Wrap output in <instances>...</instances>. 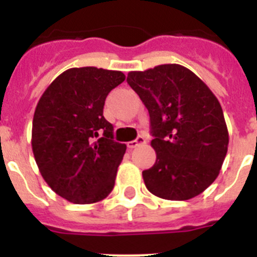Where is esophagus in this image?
I'll return each instance as SVG.
<instances>
[{
  "label": "esophagus",
  "mask_w": 257,
  "mask_h": 257,
  "mask_svg": "<svg viewBox=\"0 0 257 257\" xmlns=\"http://www.w3.org/2000/svg\"><path fill=\"white\" fill-rule=\"evenodd\" d=\"M145 143H147V139H145L144 136H138L135 140L127 143V148L134 149V148H136V147H139V145L145 144Z\"/></svg>",
  "instance_id": "obj_1"
}]
</instances>
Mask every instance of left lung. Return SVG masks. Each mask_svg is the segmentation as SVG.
I'll use <instances>...</instances> for the list:
<instances>
[{
    "label": "left lung",
    "mask_w": 257,
    "mask_h": 257,
    "mask_svg": "<svg viewBox=\"0 0 257 257\" xmlns=\"http://www.w3.org/2000/svg\"><path fill=\"white\" fill-rule=\"evenodd\" d=\"M127 83L151 117L157 160L143 171L147 189L170 201L201 194L217 178L228 152V127L216 96L179 64L130 72Z\"/></svg>",
    "instance_id": "left-lung-1"
}]
</instances>
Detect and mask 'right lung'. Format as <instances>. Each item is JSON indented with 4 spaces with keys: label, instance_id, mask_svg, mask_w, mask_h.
Segmentation results:
<instances>
[{
    "label": "right lung",
    "instance_id": "right-lung-1",
    "mask_svg": "<svg viewBox=\"0 0 257 257\" xmlns=\"http://www.w3.org/2000/svg\"><path fill=\"white\" fill-rule=\"evenodd\" d=\"M126 78L119 70L70 68L41 96L32 124V149L42 178L77 205L112 192L126 145L113 140L103 115L105 99Z\"/></svg>",
    "mask_w": 257,
    "mask_h": 257
}]
</instances>
